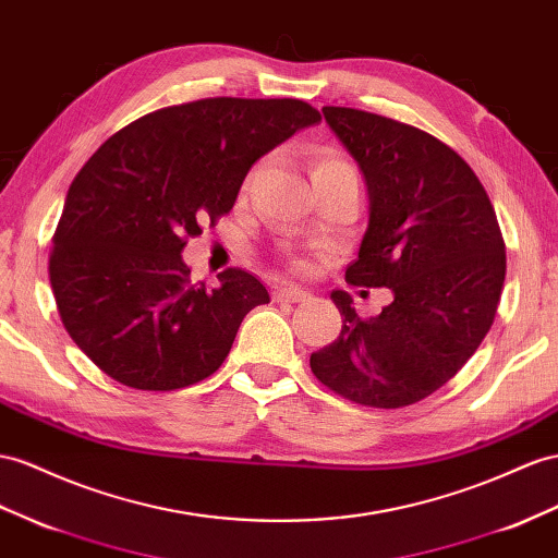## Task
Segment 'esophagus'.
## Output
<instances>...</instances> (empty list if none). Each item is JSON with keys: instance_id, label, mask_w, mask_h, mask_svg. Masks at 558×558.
<instances>
[{"instance_id": "34e87169", "label": "esophagus", "mask_w": 558, "mask_h": 558, "mask_svg": "<svg viewBox=\"0 0 558 558\" xmlns=\"http://www.w3.org/2000/svg\"><path fill=\"white\" fill-rule=\"evenodd\" d=\"M306 296L308 294L304 290H299V288H276L274 290L276 302H290V304H294V302H304Z\"/></svg>"}]
</instances>
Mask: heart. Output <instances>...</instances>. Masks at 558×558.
Listing matches in <instances>:
<instances>
[{
	"label": "heart",
	"mask_w": 558,
	"mask_h": 558,
	"mask_svg": "<svg viewBox=\"0 0 558 558\" xmlns=\"http://www.w3.org/2000/svg\"><path fill=\"white\" fill-rule=\"evenodd\" d=\"M347 171H353V167L344 160V157L337 155L335 150H320L316 155V162H313V181L323 179V177H335V174H347ZM296 270H308V264L296 262Z\"/></svg>",
	"instance_id": "heart-1"
}]
</instances>
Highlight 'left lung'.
<instances>
[{
    "mask_svg": "<svg viewBox=\"0 0 558 558\" xmlns=\"http://www.w3.org/2000/svg\"><path fill=\"white\" fill-rule=\"evenodd\" d=\"M323 116L369 193L347 282L391 288L393 302L361 318L347 292H332L344 325L311 353V369L347 401L405 408L450 381L488 335L507 274L505 238L474 169L446 143L377 112L325 106Z\"/></svg>",
    "mask_w": 558,
    "mask_h": 558,
    "instance_id": "obj_1",
    "label": "left lung"
}]
</instances>
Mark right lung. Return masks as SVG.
<instances>
[{"instance_id": "1", "label": "right lung", "mask_w": 558, "mask_h": 558, "mask_svg": "<svg viewBox=\"0 0 558 558\" xmlns=\"http://www.w3.org/2000/svg\"><path fill=\"white\" fill-rule=\"evenodd\" d=\"M320 122L299 98H199L112 134L70 183L49 280L63 327L108 377L174 391L217 373L247 313L268 304L242 268L191 280L181 250L235 205L250 167Z\"/></svg>"}]
</instances>
